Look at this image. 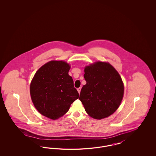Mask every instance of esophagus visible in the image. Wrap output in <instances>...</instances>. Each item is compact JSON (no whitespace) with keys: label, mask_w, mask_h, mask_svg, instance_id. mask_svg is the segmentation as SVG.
Wrapping results in <instances>:
<instances>
[{"label":"esophagus","mask_w":156,"mask_h":156,"mask_svg":"<svg viewBox=\"0 0 156 156\" xmlns=\"http://www.w3.org/2000/svg\"><path fill=\"white\" fill-rule=\"evenodd\" d=\"M81 88H78V89H77V90H78V93H79V94H80V92H81Z\"/></svg>","instance_id":"obj_1"}]
</instances>
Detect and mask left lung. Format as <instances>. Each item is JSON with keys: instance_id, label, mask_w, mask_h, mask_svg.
<instances>
[{"instance_id": "8db88e82", "label": "left lung", "mask_w": 156, "mask_h": 156, "mask_svg": "<svg viewBox=\"0 0 156 156\" xmlns=\"http://www.w3.org/2000/svg\"><path fill=\"white\" fill-rule=\"evenodd\" d=\"M84 72L87 83L79 99L85 111L95 119L109 116L119 108L124 94L118 72L109 63L101 61L85 67Z\"/></svg>"}]
</instances>
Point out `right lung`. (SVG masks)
Returning <instances> with one entry per match:
<instances>
[{"instance_id": "obj_1", "label": "right lung", "mask_w": 156, "mask_h": 156, "mask_svg": "<svg viewBox=\"0 0 156 156\" xmlns=\"http://www.w3.org/2000/svg\"><path fill=\"white\" fill-rule=\"evenodd\" d=\"M69 65L63 61H51L40 67L30 87L32 102L42 115L58 119L68 111L79 98L73 78L68 74Z\"/></svg>"}]
</instances>
